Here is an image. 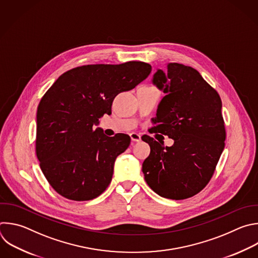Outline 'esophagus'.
I'll return each instance as SVG.
<instances>
[{
    "label": "esophagus",
    "mask_w": 258,
    "mask_h": 258,
    "mask_svg": "<svg viewBox=\"0 0 258 258\" xmlns=\"http://www.w3.org/2000/svg\"><path fill=\"white\" fill-rule=\"evenodd\" d=\"M130 137H131V140H132L133 142H141V136L138 135V134H136V133H132V134L130 135Z\"/></svg>",
    "instance_id": "obj_1"
}]
</instances>
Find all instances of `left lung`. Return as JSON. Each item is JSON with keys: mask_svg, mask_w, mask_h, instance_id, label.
Here are the masks:
<instances>
[{"mask_svg": "<svg viewBox=\"0 0 258 258\" xmlns=\"http://www.w3.org/2000/svg\"><path fill=\"white\" fill-rule=\"evenodd\" d=\"M153 85L165 93L154 131L174 140L164 147L145 136L151 153L143 163L148 185L160 197L185 200L200 192L212 178L225 147L222 101L215 89L191 67L169 63L157 69Z\"/></svg>", "mask_w": 258, "mask_h": 258, "instance_id": "left-lung-1", "label": "left lung"}]
</instances>
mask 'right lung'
Segmentation results:
<instances>
[{
	"label": "right lung",
	"mask_w": 258,
	"mask_h": 258,
	"mask_svg": "<svg viewBox=\"0 0 258 258\" xmlns=\"http://www.w3.org/2000/svg\"><path fill=\"white\" fill-rule=\"evenodd\" d=\"M151 71L143 61L78 67L59 76L41 98L36 155L45 178L61 197L90 201L107 188L115 159L131 138H109L95 125L105 113L111 114L117 94L134 89Z\"/></svg>",
	"instance_id": "1"
}]
</instances>
